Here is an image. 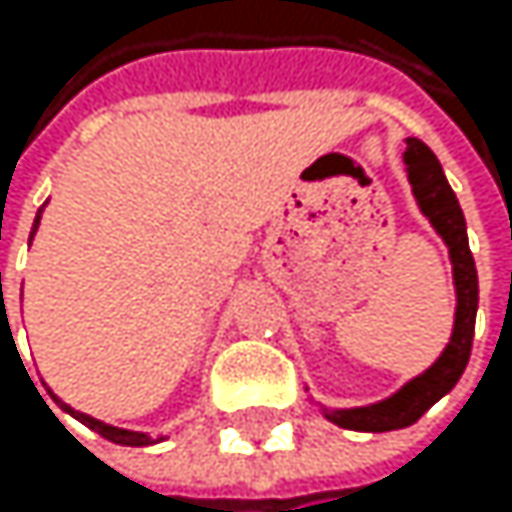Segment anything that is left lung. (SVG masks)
Wrapping results in <instances>:
<instances>
[{"label": "left lung", "instance_id": "left-lung-1", "mask_svg": "<svg viewBox=\"0 0 512 512\" xmlns=\"http://www.w3.org/2000/svg\"><path fill=\"white\" fill-rule=\"evenodd\" d=\"M405 171L408 184L415 193V202L421 214L430 221L436 236L448 248L451 261V282H455V325H451V338L445 350L436 356L430 368L421 375L405 381L396 393L368 402V405H353V408H328L319 405L322 415L344 430H359V433H387V430H402L415 424L430 405H436L445 393H451L464 375L473 350V328H476V310H479V279H476V264L467 242V221L458 205L455 190L448 187L445 171L433 150L408 137L405 141Z\"/></svg>", "mask_w": 512, "mask_h": 512}]
</instances>
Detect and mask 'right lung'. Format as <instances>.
Wrapping results in <instances>:
<instances>
[{
	"label": "right lung",
	"instance_id": "add662e5",
	"mask_svg": "<svg viewBox=\"0 0 512 512\" xmlns=\"http://www.w3.org/2000/svg\"><path fill=\"white\" fill-rule=\"evenodd\" d=\"M39 221H42V208H39V214H36V221H33V233H30V242H33V236H36V230H39ZM51 393V390H48ZM51 399L61 405L67 415H73L76 421H82L85 427H91L94 433H101L104 439H110V442H116V445H156V442H162L165 436H159V439H153L150 433H141V430H125V427H113V424H104V421H97V418H91V415H85V411H76V408H70L64 399H57L54 393H51Z\"/></svg>",
	"mask_w": 512,
	"mask_h": 512
}]
</instances>
